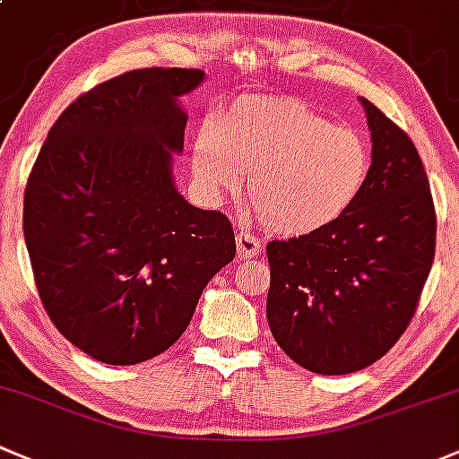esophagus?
<instances>
[{"label": "esophagus", "mask_w": 459, "mask_h": 459, "mask_svg": "<svg viewBox=\"0 0 459 459\" xmlns=\"http://www.w3.org/2000/svg\"><path fill=\"white\" fill-rule=\"evenodd\" d=\"M236 252H238L240 261H247V258L258 256V254L263 252V245L261 240L254 234H249L247 230H238L236 231Z\"/></svg>", "instance_id": "34e87169"}]
</instances>
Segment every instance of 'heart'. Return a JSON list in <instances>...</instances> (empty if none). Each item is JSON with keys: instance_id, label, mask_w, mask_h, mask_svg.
<instances>
[{"instance_id": "b5f03b06", "label": "heart", "mask_w": 459, "mask_h": 459, "mask_svg": "<svg viewBox=\"0 0 459 459\" xmlns=\"http://www.w3.org/2000/svg\"><path fill=\"white\" fill-rule=\"evenodd\" d=\"M192 174L203 195L238 187L267 230L307 236L356 203L371 169V150L353 127L333 126L305 101L249 94L196 130Z\"/></svg>"}]
</instances>
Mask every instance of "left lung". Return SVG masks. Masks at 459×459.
Here are the masks:
<instances>
[{
	"instance_id": "left-lung-1",
	"label": "left lung",
	"mask_w": 459,
	"mask_h": 459,
	"mask_svg": "<svg viewBox=\"0 0 459 459\" xmlns=\"http://www.w3.org/2000/svg\"><path fill=\"white\" fill-rule=\"evenodd\" d=\"M371 169L327 228L267 245V323L282 351L323 376L380 360L409 327L436 256V207L413 141L360 97Z\"/></svg>"
}]
</instances>
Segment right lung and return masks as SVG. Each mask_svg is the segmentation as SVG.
Returning a JSON list of instances; mask_svg holds the SVG:
<instances>
[{"label":"right lung","mask_w":459,"mask_h":459,"mask_svg":"<svg viewBox=\"0 0 459 459\" xmlns=\"http://www.w3.org/2000/svg\"><path fill=\"white\" fill-rule=\"evenodd\" d=\"M195 68H143L74 99L50 127L23 195V238L46 314L106 365L172 347L219 269L230 219L198 210L172 178Z\"/></svg>","instance_id":"obj_1"}]
</instances>
